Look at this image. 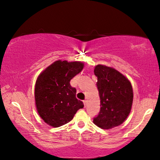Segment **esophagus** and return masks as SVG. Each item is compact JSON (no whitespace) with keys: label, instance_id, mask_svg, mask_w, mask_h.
Listing matches in <instances>:
<instances>
[{"label":"esophagus","instance_id":"obj_1","mask_svg":"<svg viewBox=\"0 0 160 160\" xmlns=\"http://www.w3.org/2000/svg\"><path fill=\"white\" fill-rule=\"evenodd\" d=\"M83 102H84V107H86V106H87V100H84V101H83Z\"/></svg>","mask_w":160,"mask_h":160}]
</instances>
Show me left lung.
<instances>
[{
    "mask_svg": "<svg viewBox=\"0 0 160 160\" xmlns=\"http://www.w3.org/2000/svg\"><path fill=\"white\" fill-rule=\"evenodd\" d=\"M100 100V111L93 122L109 130L119 126L130 114L133 101L132 84L128 78L113 68L98 65L94 69Z\"/></svg>",
    "mask_w": 160,
    "mask_h": 160,
    "instance_id": "obj_1",
    "label": "left lung"
}]
</instances>
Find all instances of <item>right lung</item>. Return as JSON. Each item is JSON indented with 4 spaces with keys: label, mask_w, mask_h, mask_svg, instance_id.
I'll return each instance as SVG.
<instances>
[{
    "label": "right lung",
    "mask_w": 160,
    "mask_h": 160,
    "mask_svg": "<svg viewBox=\"0 0 160 160\" xmlns=\"http://www.w3.org/2000/svg\"><path fill=\"white\" fill-rule=\"evenodd\" d=\"M80 61L57 60L39 74L35 86V102L38 115L45 123L58 128L71 122L82 101L76 98V89L70 81L82 71Z\"/></svg>",
    "instance_id": "right-lung-1"
}]
</instances>
